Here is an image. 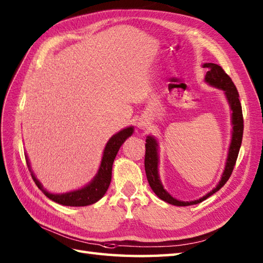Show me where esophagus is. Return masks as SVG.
I'll return each mask as SVG.
<instances>
[{"label": "esophagus", "instance_id": "1", "mask_svg": "<svg viewBox=\"0 0 263 263\" xmlns=\"http://www.w3.org/2000/svg\"><path fill=\"white\" fill-rule=\"evenodd\" d=\"M148 126H149V123H146V122L139 123V127H140V128H147Z\"/></svg>", "mask_w": 263, "mask_h": 263}]
</instances>
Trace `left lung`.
<instances>
[{"instance_id": "1", "label": "left lung", "mask_w": 263, "mask_h": 263, "mask_svg": "<svg viewBox=\"0 0 263 263\" xmlns=\"http://www.w3.org/2000/svg\"><path fill=\"white\" fill-rule=\"evenodd\" d=\"M203 68H206L209 71L206 72L204 80L210 86L221 89L224 90L225 96L227 98V102L231 106L232 109V124H233V131H232V141L230 144V150H228V156L226 160V166L224 173H222L221 178L217 186L206 193L204 197L200 198L194 201H180L164 189L163 184L160 182L159 174H158V143L157 140L154 137H148L146 139V156H144V170H146L147 180L149 182L150 187L153 189L155 194L165 202L178 205V206H185V205H192L202 202L203 200L209 198L210 195L216 193L217 191L225 185L226 182L230 180V177L233 173L234 166L236 164V159L238 156L239 148L242 144V138H243V113H242V106L239 102L238 91L234 85V82L226 72L222 70L220 65L215 63H205L203 64Z\"/></svg>"}]
</instances>
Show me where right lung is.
I'll list each match as a JSON object with an SVG mask.
<instances>
[{
  "mask_svg": "<svg viewBox=\"0 0 263 263\" xmlns=\"http://www.w3.org/2000/svg\"><path fill=\"white\" fill-rule=\"evenodd\" d=\"M132 133L133 126H130L123 128L122 131L117 132L116 135H114L109 139L104 149L102 163H100L96 176L93 177V180L90 183L87 184V185L83 186L82 189L62 194L49 193L43 187L42 183L37 180L31 170H29L31 173L32 180L36 183L38 189H41L48 199H51L54 202H58L60 204L70 206H85L97 202L99 199H102L104 197V194L107 191V189L109 186L111 180V167H113L114 159L117 153H119V149L121 148L123 142H124L128 137H131ZM26 160L28 167L30 168V164L29 161H28V158H26Z\"/></svg>",
  "mask_w": 263,
  "mask_h": 263,
  "instance_id": "right-lung-1",
  "label": "right lung"
}]
</instances>
